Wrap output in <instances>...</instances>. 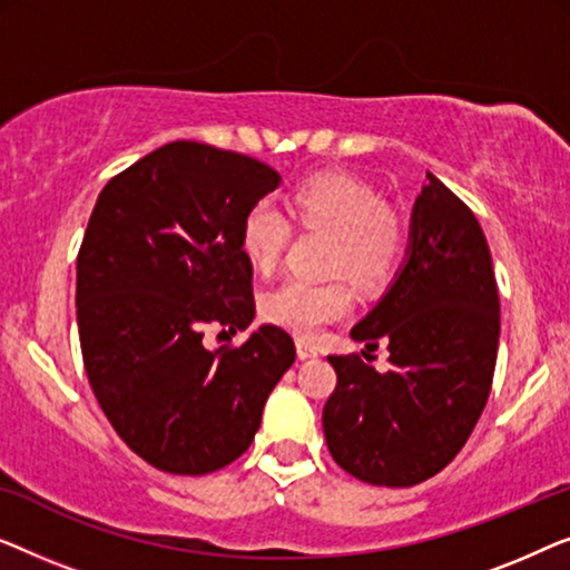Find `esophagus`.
Instances as JSON below:
<instances>
[{
    "label": "esophagus",
    "mask_w": 570,
    "mask_h": 570,
    "mask_svg": "<svg viewBox=\"0 0 570 570\" xmlns=\"http://www.w3.org/2000/svg\"><path fill=\"white\" fill-rule=\"evenodd\" d=\"M296 356H299V358H315L317 348L307 341H296Z\"/></svg>",
    "instance_id": "esophagus-1"
}]
</instances>
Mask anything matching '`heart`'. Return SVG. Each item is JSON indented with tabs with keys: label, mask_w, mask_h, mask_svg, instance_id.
<instances>
[{
	"label": "heart",
	"mask_w": 570,
	"mask_h": 570,
	"mask_svg": "<svg viewBox=\"0 0 570 570\" xmlns=\"http://www.w3.org/2000/svg\"><path fill=\"white\" fill-rule=\"evenodd\" d=\"M288 215L304 232L333 237L325 255V274L343 276L362 294L392 284L405 258V229L380 194L354 175L320 173L302 180L288 196ZM292 243V223L282 208L258 202L247 208L239 245L258 271H271ZM351 294L341 278L302 282L288 278L263 296V317L299 338H312L323 325L348 312Z\"/></svg>",
	"instance_id": "heart-1"
}]
</instances>
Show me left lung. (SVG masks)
<instances>
[{"label":"left lung","mask_w":570,"mask_h":570,"mask_svg":"<svg viewBox=\"0 0 570 570\" xmlns=\"http://www.w3.org/2000/svg\"><path fill=\"white\" fill-rule=\"evenodd\" d=\"M499 331V286L483 229L429 173L413 206L405 266L351 331L368 351L387 343L392 368L380 374L358 354L327 356L338 374L323 407L333 460L348 475L387 488L442 472L491 395Z\"/></svg>","instance_id":"1"}]
</instances>
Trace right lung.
I'll return each instance as SVG.
<instances>
[{"mask_svg": "<svg viewBox=\"0 0 570 570\" xmlns=\"http://www.w3.org/2000/svg\"><path fill=\"white\" fill-rule=\"evenodd\" d=\"M278 183L247 155L170 141L100 190L77 255L79 346L110 426L151 468L206 475L235 462L294 364L292 335L276 325L239 346H204L206 327L253 323L239 232Z\"/></svg>", "mask_w": 570, "mask_h": 570, "instance_id": "add662e5", "label": "right lung"}]
</instances>
